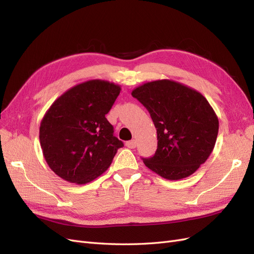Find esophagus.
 I'll return each instance as SVG.
<instances>
[{
    "label": "esophagus",
    "instance_id": "34e87169",
    "mask_svg": "<svg viewBox=\"0 0 254 254\" xmlns=\"http://www.w3.org/2000/svg\"><path fill=\"white\" fill-rule=\"evenodd\" d=\"M126 146L129 148H135L136 147V141L135 140H131L126 142Z\"/></svg>",
    "mask_w": 254,
    "mask_h": 254
}]
</instances>
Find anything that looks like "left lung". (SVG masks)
Listing matches in <instances>:
<instances>
[{
    "label": "left lung",
    "instance_id": "left-lung-1",
    "mask_svg": "<svg viewBox=\"0 0 254 254\" xmlns=\"http://www.w3.org/2000/svg\"><path fill=\"white\" fill-rule=\"evenodd\" d=\"M131 95L148 110L157 129L158 147L144 164L167 180L194 174L216 143L218 119L198 91L174 80L146 82Z\"/></svg>",
    "mask_w": 254,
    "mask_h": 254
}]
</instances>
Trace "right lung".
Listing matches in <instances>:
<instances>
[{"label": "right lung", "mask_w": 254, "mask_h": 254, "mask_svg": "<svg viewBox=\"0 0 254 254\" xmlns=\"http://www.w3.org/2000/svg\"><path fill=\"white\" fill-rule=\"evenodd\" d=\"M121 87L93 79L58 97L40 124V144L51 170L65 181L84 184L101 176L124 144L105 115Z\"/></svg>", "instance_id": "1"}]
</instances>
